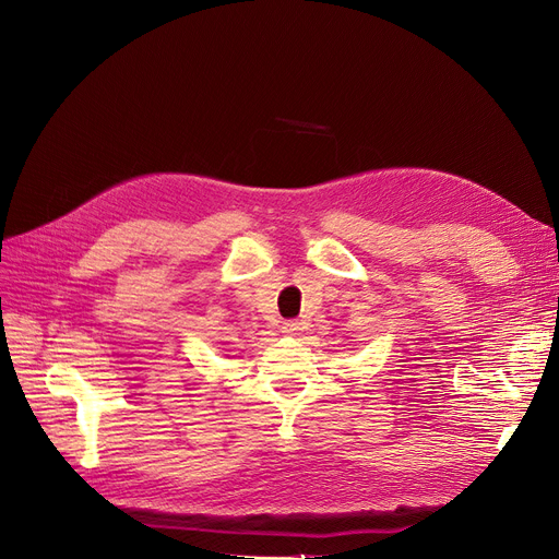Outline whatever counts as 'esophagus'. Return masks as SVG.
Returning a JSON list of instances; mask_svg holds the SVG:
<instances>
[{"instance_id": "34e87169", "label": "esophagus", "mask_w": 559, "mask_h": 559, "mask_svg": "<svg viewBox=\"0 0 559 559\" xmlns=\"http://www.w3.org/2000/svg\"><path fill=\"white\" fill-rule=\"evenodd\" d=\"M283 333L285 335H299L301 333V324H299V321H285V324H283Z\"/></svg>"}]
</instances>
